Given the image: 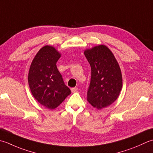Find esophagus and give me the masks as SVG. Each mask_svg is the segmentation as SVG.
<instances>
[{
    "instance_id": "esophagus-1",
    "label": "esophagus",
    "mask_w": 153,
    "mask_h": 153,
    "mask_svg": "<svg viewBox=\"0 0 153 153\" xmlns=\"http://www.w3.org/2000/svg\"><path fill=\"white\" fill-rule=\"evenodd\" d=\"M77 90H78L77 87H74V88H71V91H72V92H75Z\"/></svg>"
}]
</instances>
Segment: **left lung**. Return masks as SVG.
<instances>
[{
  "label": "left lung",
  "instance_id": "8db88e82",
  "mask_svg": "<svg viewBox=\"0 0 153 153\" xmlns=\"http://www.w3.org/2000/svg\"><path fill=\"white\" fill-rule=\"evenodd\" d=\"M91 67V79L87 100L100 110L116 100L122 88V75L114 54L104 45L84 52Z\"/></svg>",
  "mask_w": 153,
  "mask_h": 153
}]
</instances>
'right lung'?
<instances>
[{"mask_svg":"<svg viewBox=\"0 0 153 153\" xmlns=\"http://www.w3.org/2000/svg\"><path fill=\"white\" fill-rule=\"evenodd\" d=\"M61 54L50 45L43 47L30 65L28 84L33 96L49 110L58 107L71 91L57 68Z\"/></svg>","mask_w":153,"mask_h":153,"instance_id":"obj_1","label":"right lung"}]
</instances>
